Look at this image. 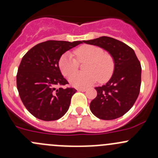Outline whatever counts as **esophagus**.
<instances>
[{"instance_id": "1", "label": "esophagus", "mask_w": 158, "mask_h": 158, "mask_svg": "<svg viewBox=\"0 0 158 158\" xmlns=\"http://www.w3.org/2000/svg\"><path fill=\"white\" fill-rule=\"evenodd\" d=\"M78 91H79V92H85L86 91V89L85 88H79L77 89Z\"/></svg>"}]
</instances>
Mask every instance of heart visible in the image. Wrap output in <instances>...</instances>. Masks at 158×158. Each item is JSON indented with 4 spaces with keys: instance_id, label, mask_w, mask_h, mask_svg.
Listing matches in <instances>:
<instances>
[{
    "instance_id": "1",
    "label": "heart",
    "mask_w": 158,
    "mask_h": 158,
    "mask_svg": "<svg viewBox=\"0 0 158 158\" xmlns=\"http://www.w3.org/2000/svg\"><path fill=\"white\" fill-rule=\"evenodd\" d=\"M76 59L69 52H66L59 60V68L64 76L77 71L79 62H86L84 69L85 73L71 75L69 81L75 87L84 88L92 85L98 80L99 82L108 81L114 70V60L108 52H104L102 47L95 45L80 46L74 50Z\"/></svg>"
}]
</instances>
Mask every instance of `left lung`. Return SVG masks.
Masks as SVG:
<instances>
[{"label":"left lung","instance_id":"left-lung-1","mask_svg":"<svg viewBox=\"0 0 158 158\" xmlns=\"http://www.w3.org/2000/svg\"><path fill=\"white\" fill-rule=\"evenodd\" d=\"M83 43L106 49L114 60V70L110 80L95 88L97 96L91 102V111L102 120H113L124 115L134 106L141 88V66L135 51L122 41L109 36Z\"/></svg>","mask_w":158,"mask_h":158}]
</instances>
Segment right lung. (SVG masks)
I'll return each instance as SVG.
<instances>
[{
  "label": "right lung",
  "mask_w": 158,
  "mask_h": 158,
  "mask_svg": "<svg viewBox=\"0 0 158 158\" xmlns=\"http://www.w3.org/2000/svg\"><path fill=\"white\" fill-rule=\"evenodd\" d=\"M83 41L47 40L34 46L22 58L17 74V87L22 102L30 114L43 121L63 117L76 92L61 74L59 60L69 49Z\"/></svg>",
  "instance_id": "right-lung-1"
}]
</instances>
